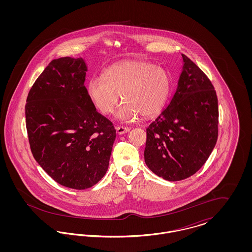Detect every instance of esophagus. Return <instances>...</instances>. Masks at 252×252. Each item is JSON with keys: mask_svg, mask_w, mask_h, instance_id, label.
<instances>
[{"mask_svg": "<svg viewBox=\"0 0 252 252\" xmlns=\"http://www.w3.org/2000/svg\"><path fill=\"white\" fill-rule=\"evenodd\" d=\"M129 131V128L128 127H126V126H117L116 127V132H117V134H119V135H123V134H125V133H127V132Z\"/></svg>", "mask_w": 252, "mask_h": 252, "instance_id": "1", "label": "esophagus"}]
</instances>
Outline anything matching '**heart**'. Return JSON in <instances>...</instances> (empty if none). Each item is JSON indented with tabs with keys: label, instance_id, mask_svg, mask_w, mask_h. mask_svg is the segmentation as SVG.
Here are the masks:
<instances>
[{
	"label": "heart",
	"instance_id": "b5f03b06",
	"mask_svg": "<svg viewBox=\"0 0 252 252\" xmlns=\"http://www.w3.org/2000/svg\"><path fill=\"white\" fill-rule=\"evenodd\" d=\"M171 77L167 71L144 61H125L93 77L87 86V94L101 113L111 114L119 99L125 103L117 113L122 122L158 113L167 101L171 92Z\"/></svg>",
	"mask_w": 252,
	"mask_h": 252
}]
</instances>
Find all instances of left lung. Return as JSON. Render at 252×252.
I'll return each instance as SVG.
<instances>
[{
	"label": "left lung",
	"mask_w": 252,
	"mask_h": 252,
	"mask_svg": "<svg viewBox=\"0 0 252 252\" xmlns=\"http://www.w3.org/2000/svg\"><path fill=\"white\" fill-rule=\"evenodd\" d=\"M178 87L167 108L146 129L144 160L169 181L189 178L202 167L218 137L215 88L199 67L182 55Z\"/></svg>",
	"instance_id": "1"
}]
</instances>
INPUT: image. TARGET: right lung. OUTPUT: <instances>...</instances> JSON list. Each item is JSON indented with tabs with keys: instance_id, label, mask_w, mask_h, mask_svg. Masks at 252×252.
<instances>
[{
	"instance_id": "add662e5",
	"label": "right lung",
	"mask_w": 252,
	"mask_h": 252,
	"mask_svg": "<svg viewBox=\"0 0 252 252\" xmlns=\"http://www.w3.org/2000/svg\"><path fill=\"white\" fill-rule=\"evenodd\" d=\"M83 59L52 60L32 86L26 129L36 162L60 185L88 189L108 168L116 130L96 111L84 86Z\"/></svg>"
}]
</instances>
